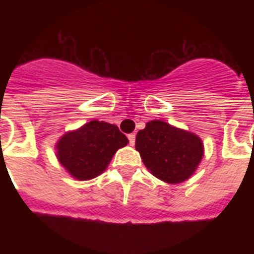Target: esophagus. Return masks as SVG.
Returning a JSON list of instances; mask_svg holds the SVG:
<instances>
[{
	"instance_id": "34e87169",
	"label": "esophagus",
	"mask_w": 254,
	"mask_h": 254,
	"mask_svg": "<svg viewBox=\"0 0 254 254\" xmlns=\"http://www.w3.org/2000/svg\"><path fill=\"white\" fill-rule=\"evenodd\" d=\"M128 140H129V145H131V146H133L134 141H136V134L134 133L128 134Z\"/></svg>"
}]
</instances>
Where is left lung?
Returning <instances> with one entry per match:
<instances>
[{
    "label": "left lung",
    "mask_w": 254,
    "mask_h": 254,
    "mask_svg": "<svg viewBox=\"0 0 254 254\" xmlns=\"http://www.w3.org/2000/svg\"><path fill=\"white\" fill-rule=\"evenodd\" d=\"M134 146L152 176L170 185L187 181L203 156L197 134L158 120L137 132Z\"/></svg>",
    "instance_id": "left-lung-1"
}]
</instances>
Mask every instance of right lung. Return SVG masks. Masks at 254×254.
<instances>
[{"label": "right lung", "instance_id": "obj_1", "mask_svg": "<svg viewBox=\"0 0 254 254\" xmlns=\"http://www.w3.org/2000/svg\"><path fill=\"white\" fill-rule=\"evenodd\" d=\"M128 143V138L116 125L91 121L58 140L57 158L64 169L78 181L100 176L113 155Z\"/></svg>", "mask_w": 254, "mask_h": 254}]
</instances>
